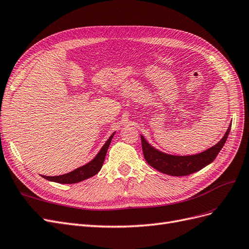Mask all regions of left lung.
Masks as SVG:
<instances>
[{"instance_id":"obj_1","label":"left lung","mask_w":249,"mask_h":249,"mask_svg":"<svg viewBox=\"0 0 249 249\" xmlns=\"http://www.w3.org/2000/svg\"><path fill=\"white\" fill-rule=\"evenodd\" d=\"M231 124L222 139L205 152L191 156H173L160 152L153 147L141 135L143 156L150 166L158 171L173 177H184L196 172L212 163L223 147L231 131Z\"/></svg>"}]
</instances>
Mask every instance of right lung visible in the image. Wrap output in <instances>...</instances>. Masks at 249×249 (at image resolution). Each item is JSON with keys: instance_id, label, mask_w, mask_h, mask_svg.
<instances>
[{"instance_id": "add662e5", "label": "right lung", "mask_w": 249, "mask_h": 249, "mask_svg": "<svg viewBox=\"0 0 249 249\" xmlns=\"http://www.w3.org/2000/svg\"><path fill=\"white\" fill-rule=\"evenodd\" d=\"M113 136H114V133H113L109 137V139L107 140L106 143H105L104 146L101 148L99 154L95 156L94 159L90 161L89 163L83 165V166L74 169L69 173H65V175H62V176H56V177L42 176V177L48 180H51V182H55L59 184H74L95 176L103 166L105 157H106L107 150L109 148Z\"/></svg>"}]
</instances>
